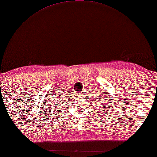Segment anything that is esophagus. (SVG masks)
<instances>
[{"mask_svg":"<svg viewBox=\"0 0 157 157\" xmlns=\"http://www.w3.org/2000/svg\"><path fill=\"white\" fill-rule=\"evenodd\" d=\"M79 96H82V92L79 93Z\"/></svg>","mask_w":157,"mask_h":157,"instance_id":"34e87169","label":"esophagus"}]
</instances>
